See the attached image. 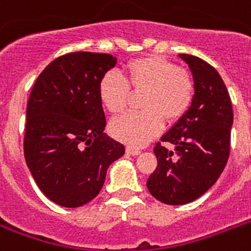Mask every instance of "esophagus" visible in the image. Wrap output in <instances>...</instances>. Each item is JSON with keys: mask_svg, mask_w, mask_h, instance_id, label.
<instances>
[{"mask_svg": "<svg viewBox=\"0 0 251 251\" xmlns=\"http://www.w3.org/2000/svg\"><path fill=\"white\" fill-rule=\"evenodd\" d=\"M126 154H129V155H139L141 154V150L138 149H133V147H126Z\"/></svg>", "mask_w": 251, "mask_h": 251, "instance_id": "1", "label": "esophagus"}]
</instances>
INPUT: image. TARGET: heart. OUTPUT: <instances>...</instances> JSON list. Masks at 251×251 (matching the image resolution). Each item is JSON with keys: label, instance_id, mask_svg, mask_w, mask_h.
<instances>
[{"label": "heart", "instance_id": "obj_1", "mask_svg": "<svg viewBox=\"0 0 251 251\" xmlns=\"http://www.w3.org/2000/svg\"><path fill=\"white\" fill-rule=\"evenodd\" d=\"M130 91L143 92V110L114 120L110 131L114 138L129 146L142 147L160 133L164 120L176 122L188 112L194 102L195 81L187 70L151 55L131 60L126 66L125 79L116 72H108L99 84L101 104L112 114L125 112Z\"/></svg>", "mask_w": 251, "mask_h": 251}]
</instances>
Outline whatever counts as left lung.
<instances>
[{"label": "left lung", "mask_w": 251, "mask_h": 251, "mask_svg": "<svg viewBox=\"0 0 251 251\" xmlns=\"http://www.w3.org/2000/svg\"><path fill=\"white\" fill-rule=\"evenodd\" d=\"M179 57L194 76V102L162 137L175 151L160 142L154 147L158 166L146 183L150 194L168 205L194 201L217 181L229 158L233 125L232 101L219 72L194 55Z\"/></svg>", "instance_id": "8db88e82"}]
</instances>
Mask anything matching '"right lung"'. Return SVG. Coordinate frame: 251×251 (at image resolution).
<instances>
[{
	"label": "right lung",
	"mask_w": 251,
	"mask_h": 251,
	"mask_svg": "<svg viewBox=\"0 0 251 251\" xmlns=\"http://www.w3.org/2000/svg\"><path fill=\"white\" fill-rule=\"evenodd\" d=\"M108 53L71 52L36 79L26 109L25 159L36 185L57 205L77 208L102 188L125 147L104 133L99 84L116 66Z\"/></svg>",
	"instance_id": "1"
}]
</instances>
